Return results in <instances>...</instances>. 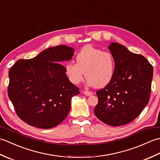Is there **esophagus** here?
<instances>
[{"mask_svg":"<svg viewBox=\"0 0 160 160\" xmlns=\"http://www.w3.org/2000/svg\"><path fill=\"white\" fill-rule=\"evenodd\" d=\"M82 93L86 95V96H92L93 95V92H91V91H83Z\"/></svg>","mask_w":160,"mask_h":160,"instance_id":"esophagus-1","label":"esophagus"}]
</instances>
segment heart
<instances>
[{
    "label": "heart",
    "instance_id": "1",
    "mask_svg": "<svg viewBox=\"0 0 160 160\" xmlns=\"http://www.w3.org/2000/svg\"><path fill=\"white\" fill-rule=\"evenodd\" d=\"M76 60V63L70 62L65 66L67 76L74 84L82 82L84 72L88 85L98 88L107 85L113 78L115 64L110 53L87 45L77 53Z\"/></svg>",
    "mask_w": 160,
    "mask_h": 160
}]
</instances>
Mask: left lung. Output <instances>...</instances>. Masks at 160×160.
Returning a JSON list of instances; mask_svg holds the SVG:
<instances>
[{
	"mask_svg": "<svg viewBox=\"0 0 160 160\" xmlns=\"http://www.w3.org/2000/svg\"><path fill=\"white\" fill-rule=\"evenodd\" d=\"M115 71L104 89L98 91L96 116L104 123L119 127L134 120L147 106L150 98L153 68L147 59L123 45L111 42Z\"/></svg>",
	"mask_w": 160,
	"mask_h": 160,
	"instance_id": "obj_1",
	"label": "left lung"
}]
</instances>
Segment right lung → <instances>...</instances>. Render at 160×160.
<instances>
[{
  "label": "right lung",
  "instance_id": "obj_1",
  "mask_svg": "<svg viewBox=\"0 0 160 160\" xmlns=\"http://www.w3.org/2000/svg\"><path fill=\"white\" fill-rule=\"evenodd\" d=\"M74 49L58 45L32 59L17 61L9 70L8 96L18 116L40 128L60 124L69 114L71 100L79 94L60 62L70 60Z\"/></svg>",
  "mask_w": 160,
  "mask_h": 160
}]
</instances>
